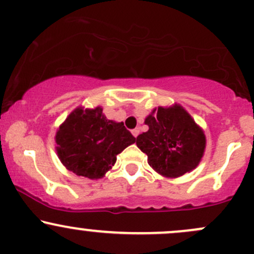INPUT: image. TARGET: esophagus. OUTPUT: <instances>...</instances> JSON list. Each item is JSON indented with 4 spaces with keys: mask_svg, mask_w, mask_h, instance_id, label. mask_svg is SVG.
Returning <instances> with one entry per match:
<instances>
[{
    "mask_svg": "<svg viewBox=\"0 0 254 254\" xmlns=\"http://www.w3.org/2000/svg\"><path fill=\"white\" fill-rule=\"evenodd\" d=\"M139 132H140V130H139V128H134V129H132V134L134 135L135 138L138 137V134H139Z\"/></svg>",
    "mask_w": 254,
    "mask_h": 254,
    "instance_id": "obj_1",
    "label": "esophagus"
}]
</instances>
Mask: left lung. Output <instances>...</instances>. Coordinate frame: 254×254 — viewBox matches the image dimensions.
I'll return each instance as SVG.
<instances>
[{
    "label": "left lung",
    "instance_id": "left-lung-1",
    "mask_svg": "<svg viewBox=\"0 0 254 254\" xmlns=\"http://www.w3.org/2000/svg\"><path fill=\"white\" fill-rule=\"evenodd\" d=\"M144 124L149 129L138 135L137 146L148 155L152 170L166 178H178L197 167L206 149V135L182 105L159 106Z\"/></svg>",
    "mask_w": 254,
    "mask_h": 254
}]
</instances>
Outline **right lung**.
I'll list each match as a JSON object with an SVG mask.
<instances>
[{
  "label": "right lung",
  "instance_id": "add662e5",
  "mask_svg": "<svg viewBox=\"0 0 254 254\" xmlns=\"http://www.w3.org/2000/svg\"><path fill=\"white\" fill-rule=\"evenodd\" d=\"M54 139L65 168L89 179L103 178L115 165L117 155L135 141L124 122L106 119L102 106L76 108L57 129Z\"/></svg>",
  "mask_w": 254,
  "mask_h": 254
}]
</instances>
